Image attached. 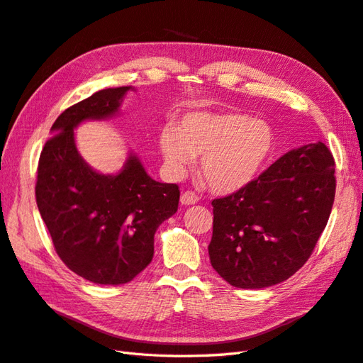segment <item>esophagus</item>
<instances>
[{
  "mask_svg": "<svg viewBox=\"0 0 363 363\" xmlns=\"http://www.w3.org/2000/svg\"><path fill=\"white\" fill-rule=\"evenodd\" d=\"M199 195H196L195 192H192V191H186V192H183L182 194V199H180V201H182V204H184V206H191V204H195V203H199Z\"/></svg>",
  "mask_w": 363,
  "mask_h": 363,
  "instance_id": "esophagus-1",
  "label": "esophagus"
}]
</instances>
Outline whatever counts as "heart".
I'll use <instances>...</instances> for the list:
<instances>
[{
    "instance_id": "b5f03b06",
    "label": "heart",
    "mask_w": 363,
    "mask_h": 363,
    "mask_svg": "<svg viewBox=\"0 0 363 363\" xmlns=\"http://www.w3.org/2000/svg\"><path fill=\"white\" fill-rule=\"evenodd\" d=\"M160 151L174 174H183L201 156L200 172L218 194H233L255 182L272 156L276 138L271 125L248 115L195 112L177 131L164 128Z\"/></svg>"
}]
</instances>
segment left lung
Listing matches in <instances>:
<instances>
[{
    "label": "left lung",
    "instance_id": "obj_1",
    "mask_svg": "<svg viewBox=\"0 0 363 363\" xmlns=\"http://www.w3.org/2000/svg\"><path fill=\"white\" fill-rule=\"evenodd\" d=\"M335 192V159L325 144L286 152L244 189L212 201L213 269L240 289L288 280L311 257Z\"/></svg>",
    "mask_w": 363,
    "mask_h": 363
}]
</instances>
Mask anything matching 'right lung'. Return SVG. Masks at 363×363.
<instances>
[{"mask_svg": "<svg viewBox=\"0 0 363 363\" xmlns=\"http://www.w3.org/2000/svg\"><path fill=\"white\" fill-rule=\"evenodd\" d=\"M130 86L108 87L68 107L42 148L36 203L57 256L77 276L96 284H124L155 255L157 227L177 212L180 189L159 183L130 155L116 175L87 164L74 142L86 119L113 116Z\"/></svg>", "mask_w": 363, "mask_h": 363, "instance_id": "1", "label": "right lung"}]
</instances>
